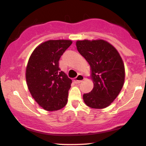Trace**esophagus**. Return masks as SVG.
I'll return each mask as SVG.
<instances>
[{
	"label": "esophagus",
	"instance_id": "esophagus-1",
	"mask_svg": "<svg viewBox=\"0 0 146 146\" xmlns=\"http://www.w3.org/2000/svg\"><path fill=\"white\" fill-rule=\"evenodd\" d=\"M84 79V77L82 75L79 74L76 78L73 79V81H74L76 84H80V82H82L83 81Z\"/></svg>",
	"mask_w": 146,
	"mask_h": 146
}]
</instances>
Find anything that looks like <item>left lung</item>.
<instances>
[{
  "label": "left lung",
  "instance_id": "8db88e82",
  "mask_svg": "<svg viewBox=\"0 0 146 146\" xmlns=\"http://www.w3.org/2000/svg\"><path fill=\"white\" fill-rule=\"evenodd\" d=\"M79 53L90 64L94 87L83 95L85 104L93 108L108 106L121 91L125 78V68L116 48L108 42L78 40Z\"/></svg>",
  "mask_w": 146,
  "mask_h": 146
}]
</instances>
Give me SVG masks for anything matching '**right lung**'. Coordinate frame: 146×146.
<instances>
[{"mask_svg": "<svg viewBox=\"0 0 146 146\" xmlns=\"http://www.w3.org/2000/svg\"><path fill=\"white\" fill-rule=\"evenodd\" d=\"M71 40H48L35 48L26 68L28 88L42 108L48 111L62 108L68 101L72 80L59 67V60Z\"/></svg>", "mask_w": 146, "mask_h": 146, "instance_id": "right-lung-1", "label": "right lung"}]
</instances>
